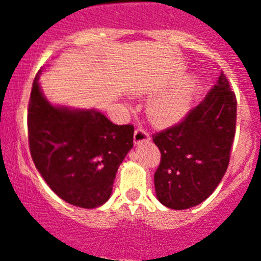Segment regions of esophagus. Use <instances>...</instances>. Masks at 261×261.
Masks as SVG:
<instances>
[{"label": "esophagus", "mask_w": 261, "mask_h": 261, "mask_svg": "<svg viewBox=\"0 0 261 261\" xmlns=\"http://www.w3.org/2000/svg\"><path fill=\"white\" fill-rule=\"evenodd\" d=\"M149 140H150V135L145 130H144V128H136L135 134H134V143L141 144Z\"/></svg>", "instance_id": "esophagus-1"}]
</instances>
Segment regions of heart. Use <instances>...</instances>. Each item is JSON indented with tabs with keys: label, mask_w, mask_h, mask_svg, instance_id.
<instances>
[{
	"label": "heart",
	"mask_w": 261,
	"mask_h": 261,
	"mask_svg": "<svg viewBox=\"0 0 261 261\" xmlns=\"http://www.w3.org/2000/svg\"><path fill=\"white\" fill-rule=\"evenodd\" d=\"M191 87H180L152 99L147 107L150 118L162 126H170L180 122L191 109Z\"/></svg>",
	"instance_id": "obj_1"
}]
</instances>
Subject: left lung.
I'll list each match as a JSON object with an SVG mask.
<instances>
[{"instance_id":"left-lung-1","label":"left lung","mask_w":261,"mask_h":261,"mask_svg":"<svg viewBox=\"0 0 261 261\" xmlns=\"http://www.w3.org/2000/svg\"><path fill=\"white\" fill-rule=\"evenodd\" d=\"M236 109L235 93L221 72L198 106L178 125L152 136L162 154L154 174L160 203L172 210H187L211 196L230 162Z\"/></svg>"}]
</instances>
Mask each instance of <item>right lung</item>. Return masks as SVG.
<instances>
[{
  "instance_id": "right-lung-1",
  "label": "right lung",
  "mask_w": 261,
  "mask_h": 261,
  "mask_svg": "<svg viewBox=\"0 0 261 261\" xmlns=\"http://www.w3.org/2000/svg\"><path fill=\"white\" fill-rule=\"evenodd\" d=\"M38 72L28 110V134L36 169L57 196L82 208L109 201L118 167L134 146V126L115 125L97 110L54 106Z\"/></svg>"
}]
</instances>
